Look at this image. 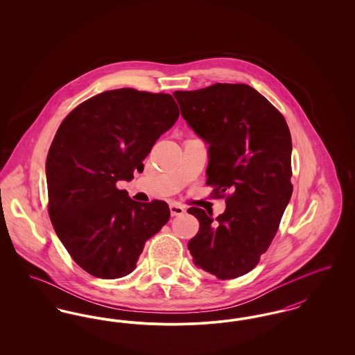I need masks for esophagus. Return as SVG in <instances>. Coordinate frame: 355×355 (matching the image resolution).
I'll return each instance as SVG.
<instances>
[{
  "instance_id": "obj_1",
  "label": "esophagus",
  "mask_w": 355,
  "mask_h": 355,
  "mask_svg": "<svg viewBox=\"0 0 355 355\" xmlns=\"http://www.w3.org/2000/svg\"><path fill=\"white\" fill-rule=\"evenodd\" d=\"M170 214L173 216V217H175V216H181V214H184L185 213V207L184 206H181V205H178V203H170Z\"/></svg>"
}]
</instances>
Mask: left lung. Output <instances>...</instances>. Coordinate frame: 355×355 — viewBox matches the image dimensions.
Listing matches in <instances>:
<instances>
[{
  "label": "left lung",
  "instance_id": "8db88e82",
  "mask_svg": "<svg viewBox=\"0 0 355 355\" xmlns=\"http://www.w3.org/2000/svg\"><path fill=\"white\" fill-rule=\"evenodd\" d=\"M181 116L209 145L206 185L230 191L216 220L198 207L187 249L197 268L232 279L253 270L275 236L293 185L291 135L284 116L249 85L174 92Z\"/></svg>",
  "mask_w": 355,
  "mask_h": 355
}]
</instances>
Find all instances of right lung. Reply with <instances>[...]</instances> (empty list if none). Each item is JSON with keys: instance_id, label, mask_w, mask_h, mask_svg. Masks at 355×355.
Wrapping results in <instances>:
<instances>
[{"instance_id": "right-lung-1", "label": "right lung", "mask_w": 355, "mask_h": 355, "mask_svg": "<svg viewBox=\"0 0 355 355\" xmlns=\"http://www.w3.org/2000/svg\"><path fill=\"white\" fill-rule=\"evenodd\" d=\"M178 116L170 94L125 87L78 105L54 135L45 166L51 225L93 277L130 274L145 242L169 220L165 201L135 202L116 184L142 173V161Z\"/></svg>"}]
</instances>
